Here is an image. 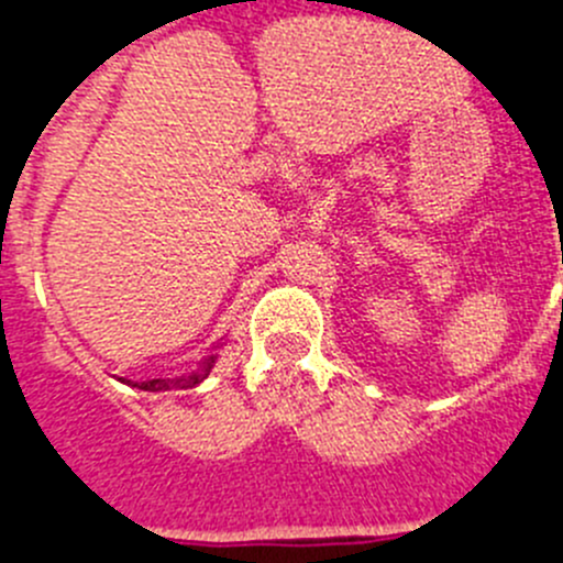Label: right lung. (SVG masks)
I'll list each match as a JSON object with an SVG mask.
<instances>
[{
	"instance_id": "right-lung-1",
	"label": "right lung",
	"mask_w": 563,
	"mask_h": 563,
	"mask_svg": "<svg viewBox=\"0 0 563 563\" xmlns=\"http://www.w3.org/2000/svg\"><path fill=\"white\" fill-rule=\"evenodd\" d=\"M210 366H213V355H208V358L202 361V366H199V369L194 372V375L180 377V380H144V383H141V386H139V383H135V386L144 388V391H166V388H191V386H197V383H202L205 377H208Z\"/></svg>"
}]
</instances>
